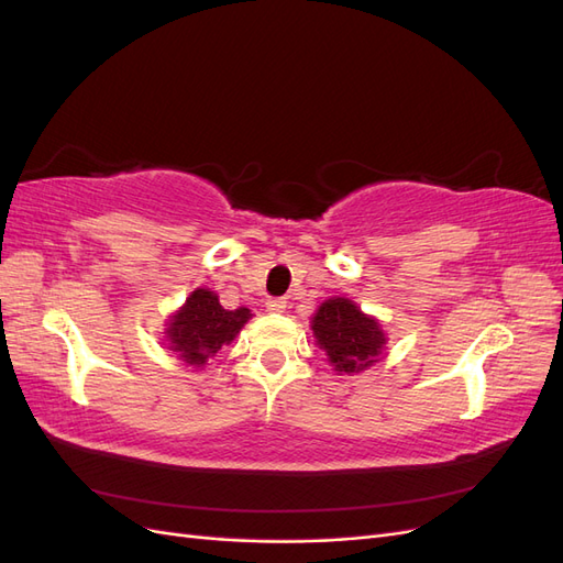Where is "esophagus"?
Masks as SVG:
<instances>
[{
	"mask_svg": "<svg viewBox=\"0 0 563 563\" xmlns=\"http://www.w3.org/2000/svg\"><path fill=\"white\" fill-rule=\"evenodd\" d=\"M265 308H267V312L282 314V312L286 310V298H269V300L265 302Z\"/></svg>",
	"mask_w": 563,
	"mask_h": 563,
	"instance_id": "1",
	"label": "esophagus"
}]
</instances>
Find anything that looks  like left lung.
Segmentation results:
<instances>
[{
    "label": "left lung",
    "mask_w": 563,
    "mask_h": 563,
    "mask_svg": "<svg viewBox=\"0 0 563 563\" xmlns=\"http://www.w3.org/2000/svg\"><path fill=\"white\" fill-rule=\"evenodd\" d=\"M317 345L340 373H360L378 362L387 338L378 319L364 314L347 298H329L312 317Z\"/></svg>",
    "instance_id": "1"
}]
</instances>
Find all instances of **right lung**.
Segmentation results:
<instances>
[{
	"label": "right lung",
	"mask_w": 563,
	"mask_h": 563,
	"mask_svg": "<svg viewBox=\"0 0 563 563\" xmlns=\"http://www.w3.org/2000/svg\"><path fill=\"white\" fill-rule=\"evenodd\" d=\"M249 319V308L225 310L213 291L197 288L166 323L168 350L178 352L185 364L199 368L216 356L220 347L230 345Z\"/></svg>",
	"instance_id": "right-lung-1"
}]
</instances>
